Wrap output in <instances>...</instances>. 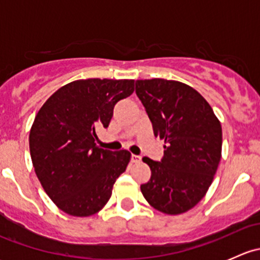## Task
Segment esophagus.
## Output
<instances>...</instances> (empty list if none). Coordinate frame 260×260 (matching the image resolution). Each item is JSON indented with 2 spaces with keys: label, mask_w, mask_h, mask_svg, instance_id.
<instances>
[{
  "label": "esophagus",
  "mask_w": 260,
  "mask_h": 260,
  "mask_svg": "<svg viewBox=\"0 0 260 260\" xmlns=\"http://www.w3.org/2000/svg\"><path fill=\"white\" fill-rule=\"evenodd\" d=\"M131 161H132L133 164H137V162L141 161V157L137 156V154H132V156H131Z\"/></svg>",
  "instance_id": "esophagus-1"
}]
</instances>
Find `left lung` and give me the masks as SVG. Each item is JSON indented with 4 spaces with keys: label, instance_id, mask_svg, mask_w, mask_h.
Returning a JSON list of instances; mask_svg holds the SVG:
<instances>
[{
    "label": "left lung",
    "instance_id": "1",
    "mask_svg": "<svg viewBox=\"0 0 260 260\" xmlns=\"http://www.w3.org/2000/svg\"><path fill=\"white\" fill-rule=\"evenodd\" d=\"M153 133L165 142L161 162L143 157L151 179L141 185L147 203L167 215L192 209L210 187L221 158L222 131L206 99L185 83L136 81Z\"/></svg>",
    "mask_w": 260,
    "mask_h": 260
}]
</instances>
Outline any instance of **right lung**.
<instances>
[{
	"instance_id": "add662e5",
	"label": "right lung",
	"mask_w": 260,
	"mask_h": 260,
	"mask_svg": "<svg viewBox=\"0 0 260 260\" xmlns=\"http://www.w3.org/2000/svg\"><path fill=\"white\" fill-rule=\"evenodd\" d=\"M133 90L132 79L74 80L57 89L36 114L28 137L32 166L49 198L68 215L101 211L127 169V149L99 148L95 140L109 125L115 103Z\"/></svg>"
}]
</instances>
